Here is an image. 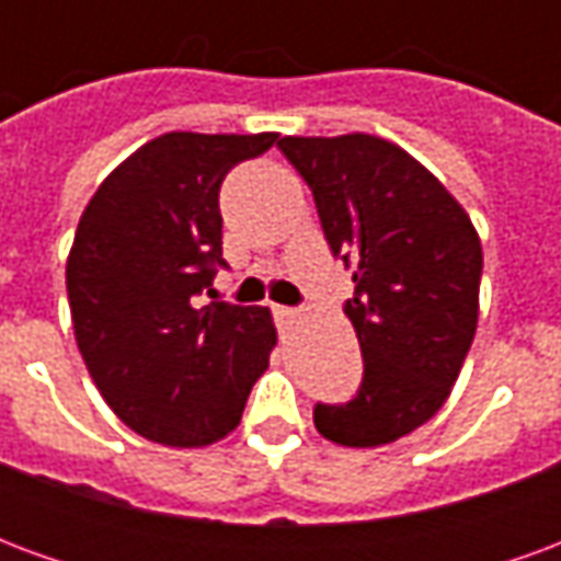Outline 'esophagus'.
I'll return each instance as SVG.
<instances>
[{"mask_svg": "<svg viewBox=\"0 0 561 561\" xmlns=\"http://www.w3.org/2000/svg\"><path fill=\"white\" fill-rule=\"evenodd\" d=\"M270 309H273V318H276V321H282V324H285V321H291V318L297 316V312H294L291 306H279V304H273V306H270Z\"/></svg>", "mask_w": 561, "mask_h": 561, "instance_id": "34e87169", "label": "esophagus"}]
</instances>
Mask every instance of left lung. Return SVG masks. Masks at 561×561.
<instances>
[{
    "label": "left lung",
    "mask_w": 561,
    "mask_h": 561,
    "mask_svg": "<svg viewBox=\"0 0 561 561\" xmlns=\"http://www.w3.org/2000/svg\"><path fill=\"white\" fill-rule=\"evenodd\" d=\"M316 197L333 257L352 270L345 316L364 354L348 402H316V430L376 447L445 405L478 328L483 255L474 225L417 161L373 135L282 138Z\"/></svg>",
    "instance_id": "obj_1"
}]
</instances>
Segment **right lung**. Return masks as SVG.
Instances as JSON below:
<instances>
[{
  "label": "right lung",
  "instance_id": "right-lung-1",
  "mask_svg": "<svg viewBox=\"0 0 561 561\" xmlns=\"http://www.w3.org/2000/svg\"><path fill=\"white\" fill-rule=\"evenodd\" d=\"M276 138L161 135L123 161L80 216L66 267L78 348L104 402L149 442L225 438L267 369L270 312L225 304L213 279L228 267L221 180Z\"/></svg>",
  "mask_w": 561,
  "mask_h": 561
}]
</instances>
